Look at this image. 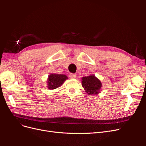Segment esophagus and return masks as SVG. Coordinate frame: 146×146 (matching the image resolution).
<instances>
[{"mask_svg":"<svg viewBox=\"0 0 146 146\" xmlns=\"http://www.w3.org/2000/svg\"><path fill=\"white\" fill-rule=\"evenodd\" d=\"M76 75L74 74H69V77L70 78H76Z\"/></svg>","mask_w":146,"mask_h":146,"instance_id":"34e87169","label":"esophagus"}]
</instances>
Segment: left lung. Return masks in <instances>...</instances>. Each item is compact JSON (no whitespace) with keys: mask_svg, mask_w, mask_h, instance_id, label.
<instances>
[{"mask_svg":"<svg viewBox=\"0 0 146 146\" xmlns=\"http://www.w3.org/2000/svg\"><path fill=\"white\" fill-rule=\"evenodd\" d=\"M82 86L88 95L98 94L99 93L102 84L94 75L92 74L89 76L82 77Z\"/></svg>","mask_w":146,"mask_h":146,"instance_id":"left-lung-1","label":"left lung"}]
</instances>
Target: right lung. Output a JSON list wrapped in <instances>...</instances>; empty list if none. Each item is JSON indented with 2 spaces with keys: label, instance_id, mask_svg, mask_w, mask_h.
Masks as SVG:
<instances>
[{
  "label": "right lung",
  "instance_id": "right-lung-1",
  "mask_svg": "<svg viewBox=\"0 0 146 146\" xmlns=\"http://www.w3.org/2000/svg\"><path fill=\"white\" fill-rule=\"evenodd\" d=\"M68 77L64 74H51L48 77L47 88L49 90H54L60 87L64 81L68 79Z\"/></svg>",
  "mask_w": 146,
  "mask_h": 146
}]
</instances>
